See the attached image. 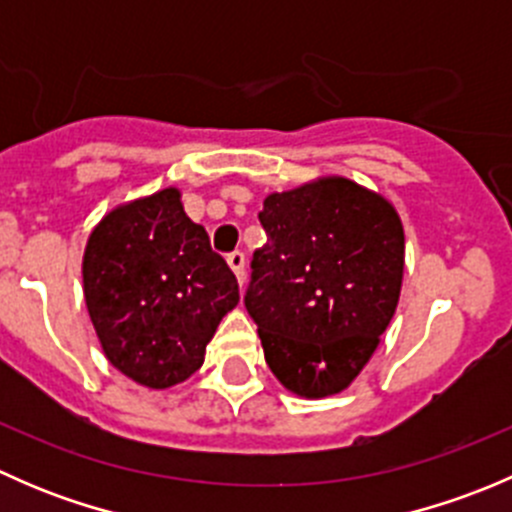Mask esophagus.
I'll use <instances>...</instances> for the list:
<instances>
[{"instance_id":"1","label":"esophagus","mask_w":512,"mask_h":512,"mask_svg":"<svg viewBox=\"0 0 512 512\" xmlns=\"http://www.w3.org/2000/svg\"><path fill=\"white\" fill-rule=\"evenodd\" d=\"M227 265H230V270L235 272L237 282H240V287H242V282H245V252H240V250L230 252V255H227Z\"/></svg>"}]
</instances>
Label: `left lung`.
Instances as JSON below:
<instances>
[{
  "instance_id": "obj_1",
  "label": "left lung",
  "mask_w": 512,
  "mask_h": 512,
  "mask_svg": "<svg viewBox=\"0 0 512 512\" xmlns=\"http://www.w3.org/2000/svg\"><path fill=\"white\" fill-rule=\"evenodd\" d=\"M267 245L252 255L245 307L265 361L304 399L339 394L359 376L396 312L404 225L394 205L329 175L262 205Z\"/></svg>"
}]
</instances>
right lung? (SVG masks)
Listing matches in <instances>:
<instances>
[{"label": "right lung", "instance_id": "right-lung-1", "mask_svg": "<svg viewBox=\"0 0 512 512\" xmlns=\"http://www.w3.org/2000/svg\"><path fill=\"white\" fill-rule=\"evenodd\" d=\"M84 297L106 359L148 389H170L203 366L220 319L240 302L227 262L178 188L131 200L91 230Z\"/></svg>", "mask_w": 512, "mask_h": 512}]
</instances>
